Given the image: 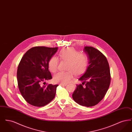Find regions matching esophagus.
Here are the masks:
<instances>
[{
    "mask_svg": "<svg viewBox=\"0 0 132 132\" xmlns=\"http://www.w3.org/2000/svg\"><path fill=\"white\" fill-rule=\"evenodd\" d=\"M67 84H60L59 85L60 86H67Z\"/></svg>",
    "mask_w": 132,
    "mask_h": 132,
    "instance_id": "1",
    "label": "esophagus"
}]
</instances>
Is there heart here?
<instances>
[{
	"label": "heart",
	"instance_id": "obj_1",
	"mask_svg": "<svg viewBox=\"0 0 132 132\" xmlns=\"http://www.w3.org/2000/svg\"><path fill=\"white\" fill-rule=\"evenodd\" d=\"M60 58L68 62L67 72H60L55 74L53 77L55 82L67 84L73 79L74 74L76 76L82 74L87 69L88 60L87 56L83 53H79L75 48L68 47L61 50L59 53ZM59 60L55 56L50 58L48 63V68L52 73L56 72L58 69Z\"/></svg>",
	"mask_w": 132,
	"mask_h": 132
}]
</instances>
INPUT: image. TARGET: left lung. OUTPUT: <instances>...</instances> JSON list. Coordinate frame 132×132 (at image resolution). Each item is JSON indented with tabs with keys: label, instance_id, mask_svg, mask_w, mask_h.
I'll return each instance as SVG.
<instances>
[{
	"label": "left lung",
	"instance_id": "left-lung-1",
	"mask_svg": "<svg viewBox=\"0 0 132 132\" xmlns=\"http://www.w3.org/2000/svg\"><path fill=\"white\" fill-rule=\"evenodd\" d=\"M89 66L79 78L82 84L77 85L72 94L74 101L86 107L94 106L104 97L109 88L111 76L108 61L100 51L92 46H85Z\"/></svg>",
	"mask_w": 132,
	"mask_h": 132
}]
</instances>
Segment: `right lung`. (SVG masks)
<instances>
[{"mask_svg":"<svg viewBox=\"0 0 132 132\" xmlns=\"http://www.w3.org/2000/svg\"><path fill=\"white\" fill-rule=\"evenodd\" d=\"M57 50L58 47H33L26 52L19 63L17 73L19 90L31 105L44 106L55 96L58 85L44 86L43 82L52 79L48 63Z\"/></svg>","mask_w":132,"mask_h":132,"instance_id":"add662e5","label":"right lung"}]
</instances>
